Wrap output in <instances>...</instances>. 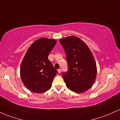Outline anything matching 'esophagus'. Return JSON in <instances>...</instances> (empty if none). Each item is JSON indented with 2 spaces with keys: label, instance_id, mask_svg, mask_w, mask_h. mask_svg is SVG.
Instances as JSON below:
<instances>
[{
  "label": "esophagus",
  "instance_id": "1",
  "mask_svg": "<svg viewBox=\"0 0 120 120\" xmlns=\"http://www.w3.org/2000/svg\"><path fill=\"white\" fill-rule=\"evenodd\" d=\"M57 71H58V73H60L61 72V69H58Z\"/></svg>",
  "mask_w": 120,
  "mask_h": 120
}]
</instances>
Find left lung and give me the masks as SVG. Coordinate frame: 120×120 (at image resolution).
Segmentation results:
<instances>
[{
	"label": "left lung",
	"instance_id": "1",
	"mask_svg": "<svg viewBox=\"0 0 120 120\" xmlns=\"http://www.w3.org/2000/svg\"><path fill=\"white\" fill-rule=\"evenodd\" d=\"M59 41L66 54L69 71L62 76L67 86L76 93L85 92L92 87L96 78L97 67L89 47L75 36L60 39Z\"/></svg>",
	"mask_w": 120,
	"mask_h": 120
}]
</instances>
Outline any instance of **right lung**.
Returning <instances> with one entry per match:
<instances>
[{
  "mask_svg": "<svg viewBox=\"0 0 120 120\" xmlns=\"http://www.w3.org/2000/svg\"><path fill=\"white\" fill-rule=\"evenodd\" d=\"M56 44L55 39L41 38L35 41L27 50L20 71L22 82L30 91L43 93L52 86L57 71L48 56Z\"/></svg>",
  "mask_w": 120,
  "mask_h": 120,
  "instance_id": "right-lung-1",
  "label": "right lung"
}]
</instances>
